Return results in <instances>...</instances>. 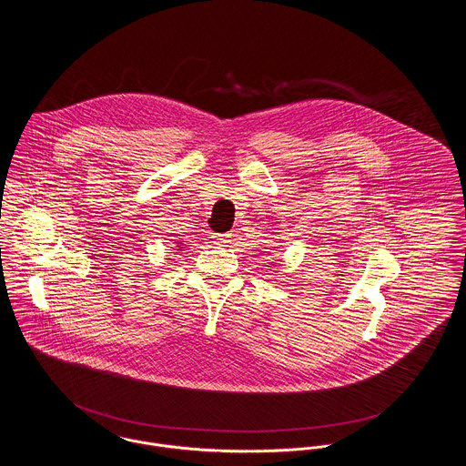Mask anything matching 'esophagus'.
Instances as JSON below:
<instances>
[{"mask_svg": "<svg viewBox=\"0 0 466 466\" xmlns=\"http://www.w3.org/2000/svg\"><path fill=\"white\" fill-rule=\"evenodd\" d=\"M213 239H215L216 245L225 247V245H228V243H230V234H215V236H213Z\"/></svg>", "mask_w": 466, "mask_h": 466, "instance_id": "esophagus-1", "label": "esophagus"}]
</instances>
